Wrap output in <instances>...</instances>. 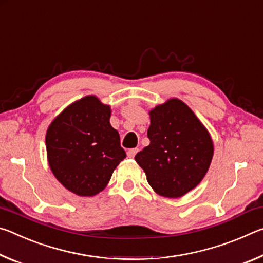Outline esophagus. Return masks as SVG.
Wrapping results in <instances>:
<instances>
[{
    "label": "esophagus",
    "mask_w": 263,
    "mask_h": 263,
    "mask_svg": "<svg viewBox=\"0 0 263 263\" xmlns=\"http://www.w3.org/2000/svg\"><path fill=\"white\" fill-rule=\"evenodd\" d=\"M137 152H138V148H131V149H128V151H127V157L130 158V159H133V158H135V155L137 154Z\"/></svg>",
    "instance_id": "1"
}]
</instances>
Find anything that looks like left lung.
I'll use <instances>...</instances> for the list:
<instances>
[{"mask_svg": "<svg viewBox=\"0 0 263 263\" xmlns=\"http://www.w3.org/2000/svg\"><path fill=\"white\" fill-rule=\"evenodd\" d=\"M149 145L137 153L155 193L177 198L205 176L213 157V142L205 126L184 102L168 100L149 111Z\"/></svg>", "mask_w": 263, "mask_h": 263, "instance_id": "obj_1", "label": "left lung"}]
</instances>
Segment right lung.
I'll list each match as a JSON object with an SVG mask.
<instances>
[{"instance_id":"right-lung-1","label":"right lung","mask_w":263,"mask_h":263,"mask_svg":"<svg viewBox=\"0 0 263 263\" xmlns=\"http://www.w3.org/2000/svg\"><path fill=\"white\" fill-rule=\"evenodd\" d=\"M110 116L109 105L89 95L68 105L47 128L51 171L75 195L99 194L126 158L118 131L110 125Z\"/></svg>"}]
</instances>
